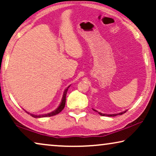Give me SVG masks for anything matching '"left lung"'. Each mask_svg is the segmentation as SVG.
Wrapping results in <instances>:
<instances>
[{
    "label": "left lung",
    "mask_w": 156,
    "mask_h": 156,
    "mask_svg": "<svg viewBox=\"0 0 156 156\" xmlns=\"http://www.w3.org/2000/svg\"><path fill=\"white\" fill-rule=\"evenodd\" d=\"M93 110L94 111V112H97L98 114H100L101 115V116H117V115H121V114H124V113H126L127 112V110H125V111H123V112H120V113H119V114H102V113H101V112H98V111H97V110H95V109H94L93 108Z\"/></svg>",
    "instance_id": "left-lung-1"
}]
</instances>
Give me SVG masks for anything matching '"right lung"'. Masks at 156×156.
<instances>
[{"label": "right lung", "mask_w": 156, "mask_h": 156, "mask_svg": "<svg viewBox=\"0 0 156 156\" xmlns=\"http://www.w3.org/2000/svg\"><path fill=\"white\" fill-rule=\"evenodd\" d=\"M70 86V85H69ZM69 86L67 87V89H65V91H64V94H63V97H62V101H61V103L59 104L58 107H57L56 109L53 111V112H50V113H48V114H41V115H35V114H30L27 112H26L27 114H30V116H32L34 118H42V117H49V116H55V115L56 114H58L59 113H60L63 110V108H65V102H66V95H67V92L68 91V88H69Z\"/></svg>", "instance_id": "right-lung-1"}]
</instances>
